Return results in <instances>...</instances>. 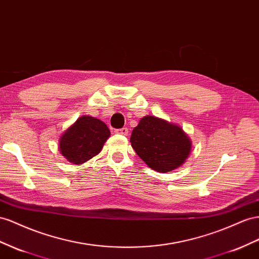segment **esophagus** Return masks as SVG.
<instances>
[{"label": "esophagus", "instance_id": "obj_1", "mask_svg": "<svg viewBox=\"0 0 259 259\" xmlns=\"http://www.w3.org/2000/svg\"><path fill=\"white\" fill-rule=\"evenodd\" d=\"M115 133H116V134H120V135H124V136H126V135L128 134V130H127V127L118 128V130H115Z\"/></svg>", "mask_w": 259, "mask_h": 259}]
</instances>
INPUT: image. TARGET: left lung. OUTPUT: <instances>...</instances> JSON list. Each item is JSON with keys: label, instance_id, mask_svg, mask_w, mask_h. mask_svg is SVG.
I'll return each instance as SVG.
<instances>
[{"label": "left lung", "instance_id": "left-lung-1", "mask_svg": "<svg viewBox=\"0 0 259 259\" xmlns=\"http://www.w3.org/2000/svg\"><path fill=\"white\" fill-rule=\"evenodd\" d=\"M130 142L139 158L160 173L178 169L192 151V141L183 128L153 115L141 118Z\"/></svg>", "mask_w": 259, "mask_h": 259}]
</instances>
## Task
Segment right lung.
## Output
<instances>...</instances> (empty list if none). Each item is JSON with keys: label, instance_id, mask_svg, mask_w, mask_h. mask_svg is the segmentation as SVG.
<instances>
[{"label": "right lung", "instance_id": "obj_1", "mask_svg": "<svg viewBox=\"0 0 259 259\" xmlns=\"http://www.w3.org/2000/svg\"><path fill=\"white\" fill-rule=\"evenodd\" d=\"M110 135V130L99 118L82 115L61 135L59 149L67 161L81 164L102 150Z\"/></svg>", "mask_w": 259, "mask_h": 259}]
</instances>
